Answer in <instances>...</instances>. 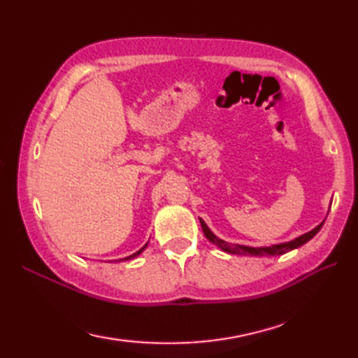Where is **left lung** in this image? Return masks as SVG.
<instances>
[{"label": "left lung", "mask_w": 358, "mask_h": 358, "mask_svg": "<svg viewBox=\"0 0 358 358\" xmlns=\"http://www.w3.org/2000/svg\"><path fill=\"white\" fill-rule=\"evenodd\" d=\"M200 220V224H202V229L205 237L215 245L217 248H220L223 252H228V254H234V255H252V257H272V255H282L287 254V252H290L293 249H298L299 246L305 245V243L310 241L315 235L320 231L322 226H324L325 220L322 222L320 224H317L315 229H311L310 232L301 235V237L294 238L292 241H285V243H280V245H273V246H267V248H250V246H243V245H231V243L224 241L222 238L217 237V235L213 234V231L208 228L206 223Z\"/></svg>", "instance_id": "8db88e82"}]
</instances>
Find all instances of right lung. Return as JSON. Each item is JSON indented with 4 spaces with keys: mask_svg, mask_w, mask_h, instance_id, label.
Here are the masks:
<instances>
[{
    "mask_svg": "<svg viewBox=\"0 0 358 358\" xmlns=\"http://www.w3.org/2000/svg\"><path fill=\"white\" fill-rule=\"evenodd\" d=\"M147 245H149V243H145V245L141 248V249H139L138 252H135V254H132V255H129V257H126V258H121L120 261H127V259H134L135 257H138L139 254H143V252H144V249L147 248Z\"/></svg>",
    "mask_w": 358,
    "mask_h": 358,
    "instance_id": "1",
    "label": "right lung"
}]
</instances>
